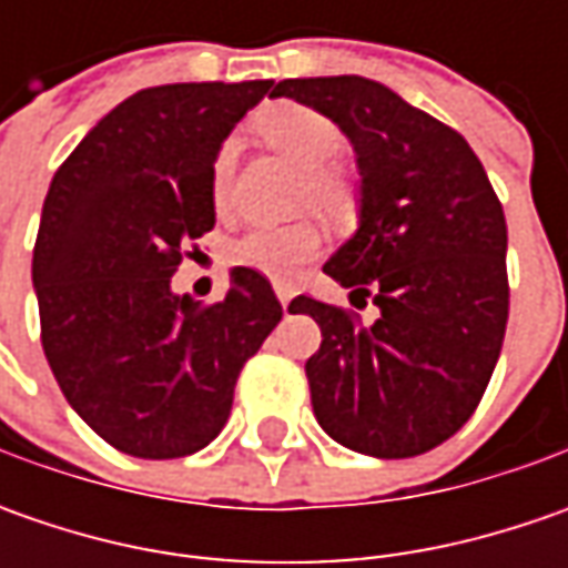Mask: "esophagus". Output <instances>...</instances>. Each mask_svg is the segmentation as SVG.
Listing matches in <instances>:
<instances>
[{"label":"esophagus","mask_w":568,"mask_h":568,"mask_svg":"<svg viewBox=\"0 0 568 568\" xmlns=\"http://www.w3.org/2000/svg\"><path fill=\"white\" fill-rule=\"evenodd\" d=\"M274 294H277V300H281V310L287 313V306H291V300H294V294H291V287L277 284V287H274Z\"/></svg>","instance_id":"1"}]
</instances>
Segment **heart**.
Returning <instances> with one entry per match:
<instances>
[{"instance_id":"1","label":"heart","mask_w":568,"mask_h":568,"mask_svg":"<svg viewBox=\"0 0 568 568\" xmlns=\"http://www.w3.org/2000/svg\"><path fill=\"white\" fill-rule=\"evenodd\" d=\"M255 129L265 142L277 148L287 161H294L303 173L300 202L310 205L328 221H344L354 211V186L328 161L344 144V135L325 113L303 103H272L258 110ZM236 161V144L224 142L211 164V205L214 211L227 207L230 176ZM322 250V236L310 221H296L284 227H252L230 243L227 258L240 268L262 274L277 284H291L306 262H313Z\"/></svg>"}]
</instances>
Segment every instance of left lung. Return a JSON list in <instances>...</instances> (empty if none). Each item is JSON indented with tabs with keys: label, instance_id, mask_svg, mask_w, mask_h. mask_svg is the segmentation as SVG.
<instances>
[{
	"label": "left lung",
	"instance_id": "1",
	"mask_svg": "<svg viewBox=\"0 0 568 568\" xmlns=\"http://www.w3.org/2000/svg\"><path fill=\"white\" fill-rule=\"evenodd\" d=\"M272 98L313 106L354 144L361 211L322 272L379 318L296 296L322 328L306 361L318 426L361 455H424L468 424L509 318L506 217L470 144L361 75L284 78Z\"/></svg>",
	"mask_w": 568,
	"mask_h": 568
}]
</instances>
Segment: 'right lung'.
<instances>
[{
	"instance_id": "1",
	"label": "right lung",
	"mask_w": 568,
	"mask_h": 568,
	"mask_svg": "<svg viewBox=\"0 0 568 568\" xmlns=\"http://www.w3.org/2000/svg\"><path fill=\"white\" fill-rule=\"evenodd\" d=\"M274 81L144 88L55 170L33 246L43 354L75 414L135 458H183L227 424L243 363L284 310L230 268L214 306L173 294L186 246L214 227L211 164Z\"/></svg>"
}]
</instances>
